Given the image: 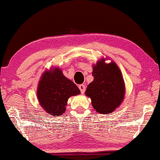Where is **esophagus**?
<instances>
[{"instance_id": "esophagus-1", "label": "esophagus", "mask_w": 160, "mask_h": 160, "mask_svg": "<svg viewBox=\"0 0 160 160\" xmlns=\"http://www.w3.org/2000/svg\"><path fill=\"white\" fill-rule=\"evenodd\" d=\"M79 88H80L81 93L83 94L84 92H85V90H86V86L83 85V84H81V85L79 86Z\"/></svg>"}]
</instances>
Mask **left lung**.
Returning <instances> with one entry per match:
<instances>
[{
  "label": "left lung",
  "mask_w": 160,
  "mask_h": 160,
  "mask_svg": "<svg viewBox=\"0 0 160 160\" xmlns=\"http://www.w3.org/2000/svg\"><path fill=\"white\" fill-rule=\"evenodd\" d=\"M101 58L93 65L94 80L87 86L86 95L98 112L109 114L115 111L124 99L125 84L122 72L114 61L107 63Z\"/></svg>",
  "instance_id": "left-lung-1"
}]
</instances>
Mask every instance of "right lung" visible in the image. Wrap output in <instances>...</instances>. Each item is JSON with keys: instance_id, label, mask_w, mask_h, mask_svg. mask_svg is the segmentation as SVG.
<instances>
[{"instance_id": "add662e5", "label": "right lung", "mask_w": 160, "mask_h": 160, "mask_svg": "<svg viewBox=\"0 0 160 160\" xmlns=\"http://www.w3.org/2000/svg\"><path fill=\"white\" fill-rule=\"evenodd\" d=\"M80 94L76 84L65 78L58 67L46 69L40 78L36 90L42 108L52 116H61L65 112L69 98Z\"/></svg>"}]
</instances>
